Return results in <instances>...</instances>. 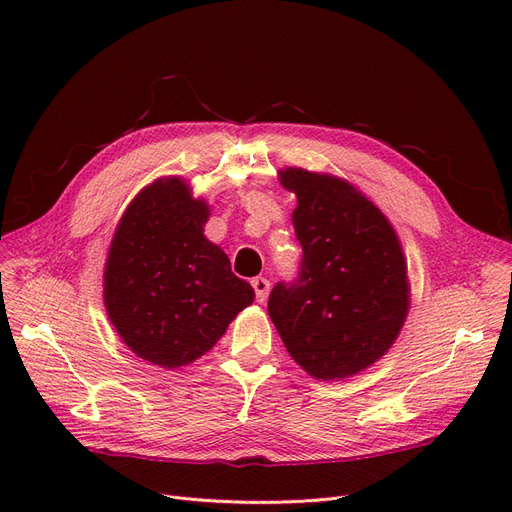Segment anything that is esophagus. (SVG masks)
<instances>
[{
    "mask_svg": "<svg viewBox=\"0 0 512 512\" xmlns=\"http://www.w3.org/2000/svg\"><path fill=\"white\" fill-rule=\"evenodd\" d=\"M253 288H255V299L257 303H265L267 301V294H270V280L265 278H253Z\"/></svg>",
    "mask_w": 512,
    "mask_h": 512,
    "instance_id": "34e87169",
    "label": "esophagus"
}]
</instances>
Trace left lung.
I'll list each match as a JSON object with an SVG mask.
<instances>
[{"label": "left lung", "mask_w": 512, "mask_h": 512, "mask_svg": "<svg viewBox=\"0 0 512 512\" xmlns=\"http://www.w3.org/2000/svg\"><path fill=\"white\" fill-rule=\"evenodd\" d=\"M297 195L294 232L303 247L294 284H276L267 311L288 355L319 382L344 380L382 359L411 303L407 259L390 220L355 184L284 168Z\"/></svg>", "instance_id": "left-lung-1"}]
</instances>
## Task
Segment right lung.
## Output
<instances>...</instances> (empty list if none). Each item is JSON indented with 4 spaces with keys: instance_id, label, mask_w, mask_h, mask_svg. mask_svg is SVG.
Here are the masks:
<instances>
[{
    "instance_id": "right-lung-1",
    "label": "right lung",
    "mask_w": 512,
    "mask_h": 512,
    "mask_svg": "<svg viewBox=\"0 0 512 512\" xmlns=\"http://www.w3.org/2000/svg\"><path fill=\"white\" fill-rule=\"evenodd\" d=\"M209 205L180 176L134 197L116 226L103 270V305L130 351L164 369L191 365L215 346L255 290L205 238Z\"/></svg>"
}]
</instances>
